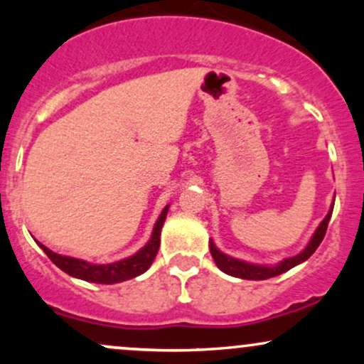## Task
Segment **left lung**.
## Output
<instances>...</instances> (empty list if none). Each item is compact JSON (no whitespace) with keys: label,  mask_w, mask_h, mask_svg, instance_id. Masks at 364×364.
<instances>
[{"label":"left lung","mask_w":364,"mask_h":364,"mask_svg":"<svg viewBox=\"0 0 364 364\" xmlns=\"http://www.w3.org/2000/svg\"><path fill=\"white\" fill-rule=\"evenodd\" d=\"M332 210H333V207H330L327 217H325V219L321 220V224L318 225V229H316V231H315V235H313L311 241H310V243H308V246L303 250L301 253L296 255V257L286 258V260H282L281 263H279V265H275V267L252 265V263L236 260V258L228 257V255H224L223 252H219V250L215 248V245L210 241L212 258H214L215 265L219 267V269L223 270V272L232 275V277L250 279V281H263V279H270V277H275V275H281L284 272H287V270H291L292 267L298 265V263L308 260V258H310L311 255L315 253V250L318 248L320 243H321V240H323V237H325V232H327V225H328L330 215H332Z\"/></svg>","instance_id":"obj_1"}]
</instances>
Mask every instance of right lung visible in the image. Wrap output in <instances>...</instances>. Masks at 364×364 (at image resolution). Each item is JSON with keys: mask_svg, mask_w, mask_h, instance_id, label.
<instances>
[{"mask_svg": "<svg viewBox=\"0 0 364 364\" xmlns=\"http://www.w3.org/2000/svg\"><path fill=\"white\" fill-rule=\"evenodd\" d=\"M168 208L169 205L162 210L161 215H159L152 237H150L149 243L145 245L139 253H135L129 258H124V260L121 262L109 263V265H94V263L78 260V258L63 257V255L51 252V250L46 248V246L41 243L39 246L44 250V253L51 258L54 265L60 267L63 272L72 275V277L95 284H116L128 281V279H133L136 277V275L144 274L145 270L152 265L154 258H156V255L159 252V245H161V229L166 220V215H168Z\"/></svg>", "mask_w": 364, "mask_h": 364, "instance_id": "1", "label": "right lung"}]
</instances>
